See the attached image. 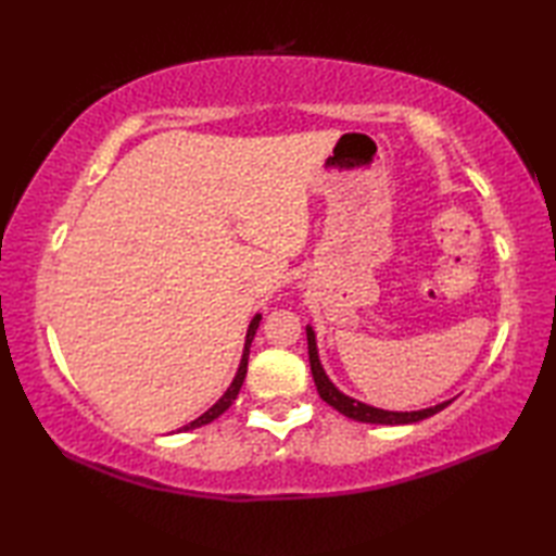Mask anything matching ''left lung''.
I'll list each match as a JSON object with an SVG mask.
<instances>
[{
	"label": "left lung",
	"instance_id": "left-lung-1",
	"mask_svg": "<svg viewBox=\"0 0 556 556\" xmlns=\"http://www.w3.org/2000/svg\"><path fill=\"white\" fill-rule=\"evenodd\" d=\"M305 337H308V358H311V372H313V380L317 387V394H320L323 401H327L329 406L337 408L341 416H346L351 420L370 422V425H410V422H420L425 418L434 416V413L444 410L454 401V399H448V401H442V404L420 408V410H387V408H377V406L365 404V401H358V399L344 394L332 380H329V375L325 372L323 363H320L315 329L311 325H305Z\"/></svg>",
	"mask_w": 556,
	"mask_h": 556
}]
</instances>
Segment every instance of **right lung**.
<instances>
[{"label": "right lung", "instance_id": "1", "mask_svg": "<svg viewBox=\"0 0 556 556\" xmlns=\"http://www.w3.org/2000/svg\"><path fill=\"white\" fill-rule=\"evenodd\" d=\"M260 320H263V315L255 313V317L251 320V325H248V332H245V341H243V353H241L239 370H236L231 384L227 387V392H224V394L215 401V404H212V406L203 413V416H198L195 420H191L188 425H184V428H179L176 432H188V430L203 428V425H207V422H212L215 418H219L222 413L227 410V408L233 404V399H236V394H239V389H241V384H243V380H245V370H248V353H251V344H253V337H255L257 327H260Z\"/></svg>", "mask_w": 556, "mask_h": 556}]
</instances>
